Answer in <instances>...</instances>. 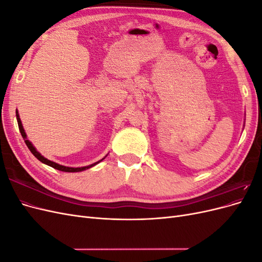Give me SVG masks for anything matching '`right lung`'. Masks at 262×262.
Here are the masks:
<instances>
[{"instance_id":"add662e5","label":"right lung","mask_w":262,"mask_h":262,"mask_svg":"<svg viewBox=\"0 0 262 262\" xmlns=\"http://www.w3.org/2000/svg\"><path fill=\"white\" fill-rule=\"evenodd\" d=\"M16 119H17L18 128H19V131H20L21 137H23V139H24V140H25V143H26L27 147L29 148L30 152L34 154V156L37 158V160H39V161H40L41 163H43V164H46V165L50 166V167H52V168H54V169H58V170H61V171H66V172H77V171H83V170H86V169H89V168L93 167V166H95V165H97V164H98V163H100L101 161H104L105 158H106V156L108 155V154H107L104 158H101L100 161H98V162H96V163H94V164H92V165H89V166H84V167H68V166H63V165H60V164H58V163H54V162H52V161L48 160V158H46L45 156H42L40 153H39L38 150L36 149V147L33 145V143H31V142L27 139L26 132H25V130H24V126H23V124H21L20 118H19V114H18L17 110H16Z\"/></svg>"}]
</instances>
